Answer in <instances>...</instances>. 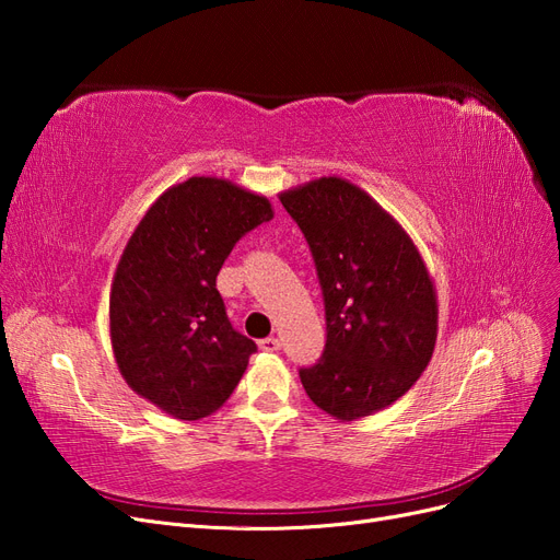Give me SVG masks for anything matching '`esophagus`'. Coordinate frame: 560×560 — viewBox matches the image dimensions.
I'll return each instance as SVG.
<instances>
[{
  "label": "esophagus",
  "instance_id": "34e87169",
  "mask_svg": "<svg viewBox=\"0 0 560 560\" xmlns=\"http://www.w3.org/2000/svg\"><path fill=\"white\" fill-rule=\"evenodd\" d=\"M280 338H276V336H268V338H261L259 341V348L261 350H266V352H276V350H280Z\"/></svg>",
  "mask_w": 560,
  "mask_h": 560
}]
</instances>
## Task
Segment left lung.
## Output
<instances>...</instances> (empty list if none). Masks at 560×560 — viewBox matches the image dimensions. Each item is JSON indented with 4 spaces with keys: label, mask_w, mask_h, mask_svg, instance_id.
Segmentation results:
<instances>
[{
    "label": "left lung",
    "mask_w": 560,
    "mask_h": 560,
    "mask_svg": "<svg viewBox=\"0 0 560 560\" xmlns=\"http://www.w3.org/2000/svg\"><path fill=\"white\" fill-rule=\"evenodd\" d=\"M313 252L325 296L322 360L306 395L338 422L387 409L428 369L436 292L411 235L358 184L319 177L280 194Z\"/></svg>",
    "instance_id": "obj_1"
}]
</instances>
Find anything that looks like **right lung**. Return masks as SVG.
I'll list each match as a JSON object with an SVG mask.
<instances>
[{
	"label": "right lung",
	"instance_id": "add662e5",
	"mask_svg": "<svg viewBox=\"0 0 560 560\" xmlns=\"http://www.w3.org/2000/svg\"><path fill=\"white\" fill-rule=\"evenodd\" d=\"M273 219L266 196L219 177L163 191L118 259L109 336L132 393L177 420L214 413L257 343L226 317L217 273L247 231Z\"/></svg>",
	"mask_w": 560,
	"mask_h": 560
}]
</instances>
